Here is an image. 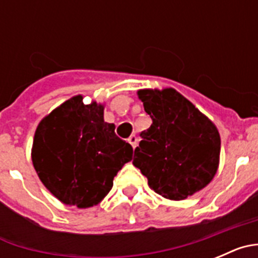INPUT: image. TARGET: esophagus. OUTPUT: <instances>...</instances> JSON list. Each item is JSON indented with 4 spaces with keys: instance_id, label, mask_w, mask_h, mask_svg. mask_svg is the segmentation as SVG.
<instances>
[{
    "instance_id": "34e87169",
    "label": "esophagus",
    "mask_w": 258,
    "mask_h": 258,
    "mask_svg": "<svg viewBox=\"0 0 258 258\" xmlns=\"http://www.w3.org/2000/svg\"><path fill=\"white\" fill-rule=\"evenodd\" d=\"M127 142L131 143L133 149H136V147H137V137L134 136V134H133V136H131L129 138H127Z\"/></svg>"
}]
</instances>
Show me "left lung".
<instances>
[{"label": "left lung", "instance_id": "8db88e82", "mask_svg": "<svg viewBox=\"0 0 258 258\" xmlns=\"http://www.w3.org/2000/svg\"><path fill=\"white\" fill-rule=\"evenodd\" d=\"M137 94L152 124L141 133L133 165L165 199L183 200L206 187L220 164L216 125L173 88L141 89Z\"/></svg>", "mask_w": 258, "mask_h": 258}]
</instances>
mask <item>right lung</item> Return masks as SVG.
Masks as SVG:
<instances>
[{
	"label": "right lung",
	"mask_w": 258,
	"mask_h": 258,
	"mask_svg": "<svg viewBox=\"0 0 258 258\" xmlns=\"http://www.w3.org/2000/svg\"><path fill=\"white\" fill-rule=\"evenodd\" d=\"M104 104L75 95L37 125L32 163L38 178L66 206L90 208L104 199L133 149L104 121Z\"/></svg>",
	"instance_id": "add662e5"
}]
</instances>
